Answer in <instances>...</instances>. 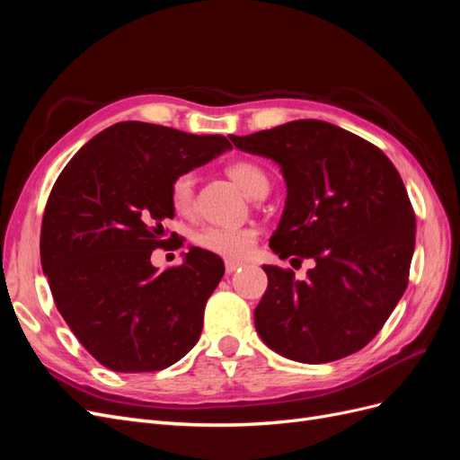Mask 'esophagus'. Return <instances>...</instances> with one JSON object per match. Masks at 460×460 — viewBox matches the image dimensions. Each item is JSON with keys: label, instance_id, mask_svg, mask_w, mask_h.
Wrapping results in <instances>:
<instances>
[{"label": "esophagus", "instance_id": "obj_1", "mask_svg": "<svg viewBox=\"0 0 460 460\" xmlns=\"http://www.w3.org/2000/svg\"><path fill=\"white\" fill-rule=\"evenodd\" d=\"M242 269V262H235V261H226V274H234L235 270Z\"/></svg>", "mask_w": 460, "mask_h": 460}]
</instances>
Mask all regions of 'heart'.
Wrapping results in <instances>:
<instances>
[{"mask_svg": "<svg viewBox=\"0 0 460 460\" xmlns=\"http://www.w3.org/2000/svg\"><path fill=\"white\" fill-rule=\"evenodd\" d=\"M226 172L249 198L257 199L262 193H269V176L253 161H234L228 164ZM169 198L176 215H190L193 208V176L188 172L178 174L171 182ZM257 235V230L252 226H205L193 234V243L225 261H242L252 255Z\"/></svg>", "mask_w": 460, "mask_h": 460, "instance_id": "obj_1", "label": "heart"}]
</instances>
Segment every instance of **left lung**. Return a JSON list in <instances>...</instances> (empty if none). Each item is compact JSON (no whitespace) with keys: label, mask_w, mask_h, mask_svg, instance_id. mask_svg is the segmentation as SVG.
Masks as SVG:
<instances>
[{"label":"left lung","mask_w":460,"mask_h":460,"mask_svg":"<svg viewBox=\"0 0 460 460\" xmlns=\"http://www.w3.org/2000/svg\"><path fill=\"white\" fill-rule=\"evenodd\" d=\"M230 140L280 164L288 198L272 252L314 261L305 280L264 264L261 340L309 365L363 349L405 294L414 253L416 218L394 163L363 137L314 119Z\"/></svg>","instance_id":"1"}]
</instances>
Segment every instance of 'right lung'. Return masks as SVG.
Segmentation results:
<instances>
[{
  "label": "right lung",
  "instance_id": "obj_1",
  "mask_svg": "<svg viewBox=\"0 0 460 460\" xmlns=\"http://www.w3.org/2000/svg\"><path fill=\"white\" fill-rule=\"evenodd\" d=\"M226 149L225 136L127 120L93 136L59 174L41 220V269L58 311L97 363L163 370L198 343L225 262L190 247L180 267L159 272L151 253L166 245L172 180Z\"/></svg>",
  "mask_w": 460,
  "mask_h": 460
}]
</instances>
